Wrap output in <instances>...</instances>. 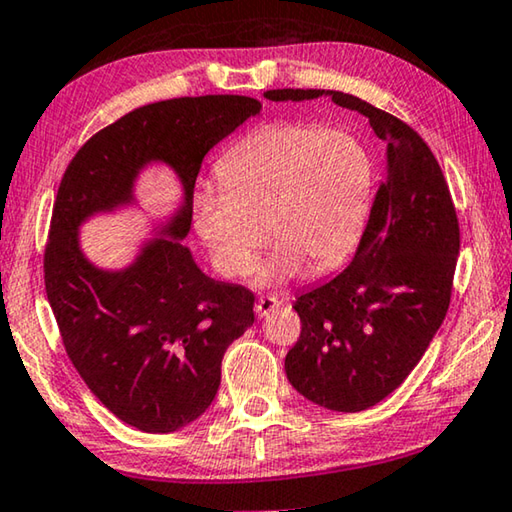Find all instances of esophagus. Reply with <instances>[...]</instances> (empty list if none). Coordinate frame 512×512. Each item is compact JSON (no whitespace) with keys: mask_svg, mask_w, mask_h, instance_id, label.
Segmentation results:
<instances>
[{"mask_svg":"<svg viewBox=\"0 0 512 512\" xmlns=\"http://www.w3.org/2000/svg\"><path fill=\"white\" fill-rule=\"evenodd\" d=\"M279 306H281V300H277V297H261V300L256 302L254 309H256V316L258 318H265L267 313L274 311V309H279Z\"/></svg>","mask_w":512,"mask_h":512,"instance_id":"esophagus-1","label":"esophagus"}]
</instances>
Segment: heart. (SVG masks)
<instances>
[{
  "label": "heart",
  "mask_w": 512,
  "mask_h": 512,
  "mask_svg": "<svg viewBox=\"0 0 512 512\" xmlns=\"http://www.w3.org/2000/svg\"><path fill=\"white\" fill-rule=\"evenodd\" d=\"M219 190L192 201L194 231L224 277L254 270L265 229L277 242L258 265L261 288L281 286L304 270L325 272L359 240L373 167L345 130L277 121L256 128L219 157Z\"/></svg>",
  "instance_id": "heart-1"
}]
</instances>
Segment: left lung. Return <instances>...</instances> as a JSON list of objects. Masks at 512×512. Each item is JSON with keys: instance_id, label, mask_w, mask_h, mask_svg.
Masks as SVG:
<instances>
[{"instance_id": "1", "label": "left lung", "mask_w": 512, "mask_h": 512, "mask_svg": "<svg viewBox=\"0 0 512 512\" xmlns=\"http://www.w3.org/2000/svg\"><path fill=\"white\" fill-rule=\"evenodd\" d=\"M263 96L332 98L364 114L387 141V183L375 194L355 256L341 274L297 297L302 334L286 355L288 382L306 400L334 412L368 410L403 384L444 322L460 254L451 192L426 141L361 98L325 89Z\"/></svg>"}]
</instances>
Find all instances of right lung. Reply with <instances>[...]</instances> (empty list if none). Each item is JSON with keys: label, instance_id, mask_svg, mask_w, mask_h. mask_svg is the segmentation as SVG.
Segmentation results:
<instances>
[{"label": "right lung", "instance_id": "add662e5", "mask_svg": "<svg viewBox=\"0 0 512 512\" xmlns=\"http://www.w3.org/2000/svg\"><path fill=\"white\" fill-rule=\"evenodd\" d=\"M256 114L261 102L247 96L153 102L93 135L61 180L45 249L47 302L86 387L128 426L160 435L199 419L217 396L226 348L254 325V295L208 277L183 240L203 157ZM151 163L177 174V210L128 266H96L79 229L98 214L140 209L136 183Z\"/></svg>", "mask_w": 512, "mask_h": 512}]
</instances>
